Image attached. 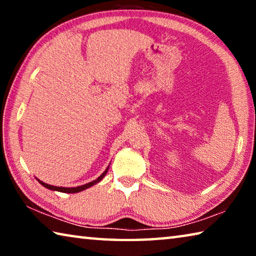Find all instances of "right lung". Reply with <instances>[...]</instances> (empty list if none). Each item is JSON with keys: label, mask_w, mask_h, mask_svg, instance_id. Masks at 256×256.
Returning a JSON list of instances; mask_svg holds the SVG:
<instances>
[{"label": "right lung", "mask_w": 256, "mask_h": 256, "mask_svg": "<svg viewBox=\"0 0 256 256\" xmlns=\"http://www.w3.org/2000/svg\"><path fill=\"white\" fill-rule=\"evenodd\" d=\"M107 170H108V167H107V170H106L105 172H104L100 176H99L97 180H94V182H90V183L84 184V185H82V186H76V188H60V186L58 188V186H53V185L46 184V183H44V182H42V180H38V182H40V183L42 186H45L46 188L52 190H58V192H63V193H76V192H81V190H86V188H92V185L99 183V182H100V180L104 178V176L106 175Z\"/></svg>", "instance_id": "add662e5"}]
</instances>
